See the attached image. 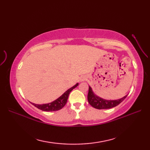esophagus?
Masks as SVG:
<instances>
[{
    "label": "esophagus",
    "instance_id": "esophagus-1",
    "mask_svg": "<svg viewBox=\"0 0 150 150\" xmlns=\"http://www.w3.org/2000/svg\"><path fill=\"white\" fill-rule=\"evenodd\" d=\"M86 80V77H83L82 78V79H81V81H84Z\"/></svg>",
    "mask_w": 150,
    "mask_h": 150
}]
</instances>
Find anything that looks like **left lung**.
Returning a JSON list of instances; mask_svg holds the SVG:
<instances>
[{
    "label": "left lung",
    "instance_id": "left-lung-1",
    "mask_svg": "<svg viewBox=\"0 0 150 150\" xmlns=\"http://www.w3.org/2000/svg\"><path fill=\"white\" fill-rule=\"evenodd\" d=\"M126 95L122 97V98L118 100H105L103 98H101L97 96L96 95H95L94 93L92 91V89L90 86H89V91L88 94V103L92 107H93L96 109L102 110V109H110V108H113L117 106V105H119L120 103L125 99L126 97H127Z\"/></svg>",
    "mask_w": 150,
    "mask_h": 150
}]
</instances>
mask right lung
<instances>
[{"instance_id": "add662e5", "label": "right lung", "mask_w": 150, "mask_h": 150, "mask_svg": "<svg viewBox=\"0 0 150 150\" xmlns=\"http://www.w3.org/2000/svg\"><path fill=\"white\" fill-rule=\"evenodd\" d=\"M78 85H79L78 83L76 84L74 86L69 88V90H67L65 93L62 94L59 98H57V99H56L55 100H54L53 102H52V103H50L48 104H36L34 103H31V104H32L33 106H35L36 108H37L38 109L41 110L42 111H54L59 110L60 109H62V108L66 105L70 92H71L73 89L77 87Z\"/></svg>"}]
</instances>
